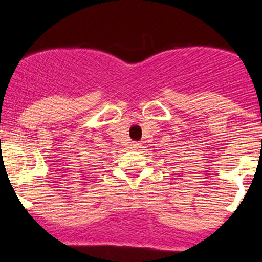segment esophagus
<instances>
[{
	"label": "esophagus",
	"instance_id": "esophagus-1",
	"mask_svg": "<svg viewBox=\"0 0 262 262\" xmlns=\"http://www.w3.org/2000/svg\"><path fill=\"white\" fill-rule=\"evenodd\" d=\"M140 147H141V144L138 141H134L133 145H132V148H134V150H138V148H140Z\"/></svg>",
	"mask_w": 262,
	"mask_h": 262
}]
</instances>
